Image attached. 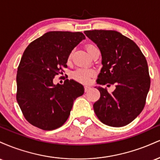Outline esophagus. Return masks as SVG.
Masks as SVG:
<instances>
[{"label":"esophagus","mask_w":160,"mask_h":160,"mask_svg":"<svg viewBox=\"0 0 160 160\" xmlns=\"http://www.w3.org/2000/svg\"><path fill=\"white\" fill-rule=\"evenodd\" d=\"M91 89V86H84V90H85V92H88L89 90V89Z\"/></svg>","instance_id":"esophagus-1"}]
</instances>
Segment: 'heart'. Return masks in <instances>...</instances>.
<instances>
[{
	"mask_svg": "<svg viewBox=\"0 0 160 160\" xmlns=\"http://www.w3.org/2000/svg\"><path fill=\"white\" fill-rule=\"evenodd\" d=\"M94 48H96L95 45L93 44H87L86 45V50L89 52V51L93 49ZM95 71L92 69L88 68H79L76 71H74L72 74L73 78L78 81H80L81 82H88L89 80V78H91L92 75H94Z\"/></svg>",
	"mask_w": 160,
	"mask_h": 160,
	"instance_id": "obj_1",
	"label": "heart"
}]
</instances>
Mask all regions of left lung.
<instances>
[{
    "mask_svg": "<svg viewBox=\"0 0 160 160\" xmlns=\"http://www.w3.org/2000/svg\"><path fill=\"white\" fill-rule=\"evenodd\" d=\"M84 33L102 54V68L97 84L116 86L111 93L106 88L95 86L101 94L93 104L95 114L107 126H126L144 109L149 92L150 79L146 58L136 43L120 32L92 30Z\"/></svg>",
    "mask_w": 160,
    "mask_h": 160,
    "instance_id": "1",
    "label": "left lung"
}]
</instances>
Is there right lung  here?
Listing matches in <instances>:
<instances>
[{
	"label": "right lung",
	"instance_id": "right-lung-1",
	"mask_svg": "<svg viewBox=\"0 0 160 160\" xmlns=\"http://www.w3.org/2000/svg\"><path fill=\"white\" fill-rule=\"evenodd\" d=\"M86 37L81 32H49L25 49L16 75V100L26 120L43 130H53L66 122L74 100L84 93L82 84L53 78L67 67L71 51Z\"/></svg>",
	"mask_w": 160,
	"mask_h": 160
}]
</instances>
